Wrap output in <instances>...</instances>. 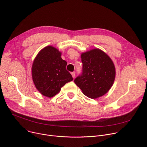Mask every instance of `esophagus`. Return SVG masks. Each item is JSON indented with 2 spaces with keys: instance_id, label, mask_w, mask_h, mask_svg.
<instances>
[{
  "instance_id": "34e87169",
  "label": "esophagus",
  "mask_w": 147,
  "mask_h": 147,
  "mask_svg": "<svg viewBox=\"0 0 147 147\" xmlns=\"http://www.w3.org/2000/svg\"><path fill=\"white\" fill-rule=\"evenodd\" d=\"M71 76H72L73 78H74V77H75V75H76L75 73H74V72H71Z\"/></svg>"
}]
</instances>
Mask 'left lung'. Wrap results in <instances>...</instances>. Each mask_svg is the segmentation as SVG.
<instances>
[{"instance_id":"1","label":"left lung","mask_w":147,"mask_h":147,"mask_svg":"<svg viewBox=\"0 0 147 147\" xmlns=\"http://www.w3.org/2000/svg\"><path fill=\"white\" fill-rule=\"evenodd\" d=\"M82 74L74 80L82 93L91 99L107 94L112 87L116 69L111 57L103 51L95 48L81 54Z\"/></svg>"}]
</instances>
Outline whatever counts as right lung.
Listing matches in <instances>:
<instances>
[{
    "label": "right lung",
    "mask_w": 147,
    "mask_h": 147,
    "mask_svg": "<svg viewBox=\"0 0 147 147\" xmlns=\"http://www.w3.org/2000/svg\"><path fill=\"white\" fill-rule=\"evenodd\" d=\"M61 52L52 46L42 49L34 60L32 78L38 91L42 95L52 98L73 77L66 70V61L61 57Z\"/></svg>",
    "instance_id": "right-lung-1"
}]
</instances>
